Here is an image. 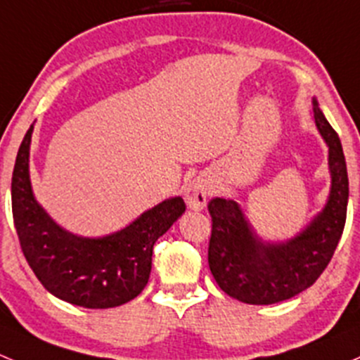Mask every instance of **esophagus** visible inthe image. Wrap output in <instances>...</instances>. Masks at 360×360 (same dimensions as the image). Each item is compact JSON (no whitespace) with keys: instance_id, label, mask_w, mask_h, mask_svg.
I'll return each mask as SVG.
<instances>
[{"instance_id":"34e87169","label":"esophagus","mask_w":360,"mask_h":360,"mask_svg":"<svg viewBox=\"0 0 360 360\" xmlns=\"http://www.w3.org/2000/svg\"><path fill=\"white\" fill-rule=\"evenodd\" d=\"M210 194H211V179L207 175H205V173L195 176V179L192 180L184 191L185 202H187V206L191 207L192 211L205 210Z\"/></svg>"}]
</instances>
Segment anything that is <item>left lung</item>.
I'll use <instances>...</instances> for the list:
<instances>
[{
	"label": "left lung",
	"mask_w": 360,
	"mask_h": 360,
	"mask_svg": "<svg viewBox=\"0 0 360 360\" xmlns=\"http://www.w3.org/2000/svg\"><path fill=\"white\" fill-rule=\"evenodd\" d=\"M319 135L328 146L331 176L326 205L290 239L270 240L255 231L250 218L231 198L211 199L207 263L221 291L251 305L284 302L312 286L324 272L342 239L347 220L348 175L342 142L312 98Z\"/></svg>",
	"instance_id": "1"
}]
</instances>
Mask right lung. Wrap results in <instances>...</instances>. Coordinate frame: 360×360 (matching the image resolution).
I'll list each match as a JSON object with an SVG mask.
<instances>
[{
	"label": "right lung",
	"instance_id": "add662e5",
	"mask_svg": "<svg viewBox=\"0 0 360 360\" xmlns=\"http://www.w3.org/2000/svg\"><path fill=\"white\" fill-rule=\"evenodd\" d=\"M32 131L34 123L22 140L12 176L13 224L29 266L51 295L84 309H112L136 298L149 281L154 243L181 217L184 199H165L112 234H72L32 191Z\"/></svg>",
	"mask_w": 360,
	"mask_h": 360
}]
</instances>
